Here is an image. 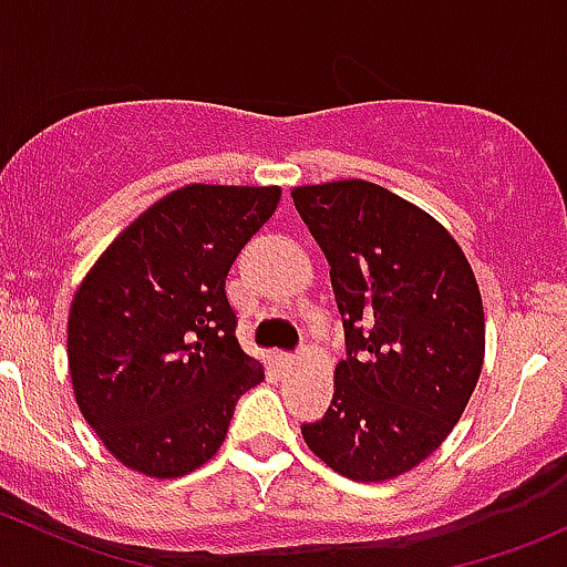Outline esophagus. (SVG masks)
I'll list each match as a JSON object with an SVG mask.
<instances>
[{"label":"esophagus","instance_id":"esophagus-1","mask_svg":"<svg viewBox=\"0 0 567 567\" xmlns=\"http://www.w3.org/2000/svg\"><path fill=\"white\" fill-rule=\"evenodd\" d=\"M277 362H279V368H290V364L296 362V357L293 353H277Z\"/></svg>","mask_w":567,"mask_h":567}]
</instances>
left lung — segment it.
<instances>
[{
  "mask_svg": "<svg viewBox=\"0 0 567 567\" xmlns=\"http://www.w3.org/2000/svg\"><path fill=\"white\" fill-rule=\"evenodd\" d=\"M290 197L331 266L348 351L331 405L301 436L342 477L384 483L450 436L477 386V279L455 238L390 188L334 181Z\"/></svg>",
  "mask_w": 567,
  "mask_h": 567,
  "instance_id": "8db88e82",
  "label": "left lung"
}]
</instances>
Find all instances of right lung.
Wrapping results in <instances>:
<instances>
[{
    "instance_id": "right-lung-1",
    "label": "right lung",
    "mask_w": 567,
    "mask_h": 567,
    "mask_svg": "<svg viewBox=\"0 0 567 567\" xmlns=\"http://www.w3.org/2000/svg\"><path fill=\"white\" fill-rule=\"evenodd\" d=\"M277 186L192 183L131 221L95 260L68 316L84 420L123 466L181 477L221 447L262 364L236 340L225 279L268 221Z\"/></svg>"
}]
</instances>
